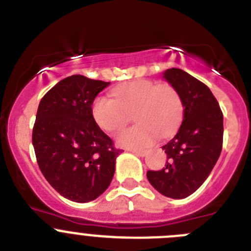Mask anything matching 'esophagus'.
<instances>
[{
	"instance_id": "esophagus-1",
	"label": "esophagus",
	"mask_w": 251,
	"mask_h": 251,
	"mask_svg": "<svg viewBox=\"0 0 251 251\" xmlns=\"http://www.w3.org/2000/svg\"><path fill=\"white\" fill-rule=\"evenodd\" d=\"M129 151L138 155V157H144L147 154V151H143V149H129Z\"/></svg>"
}]
</instances>
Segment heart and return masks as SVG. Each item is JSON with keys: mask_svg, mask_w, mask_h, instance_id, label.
<instances>
[{"mask_svg": "<svg viewBox=\"0 0 251 251\" xmlns=\"http://www.w3.org/2000/svg\"><path fill=\"white\" fill-rule=\"evenodd\" d=\"M110 94L112 98H94L92 116L100 129L116 133L129 123L133 114L138 123L117 137L118 144L127 148H144L153 143L157 134H172L183 117L181 98L171 84L135 79L116 87Z\"/></svg>", "mask_w": 251, "mask_h": 251, "instance_id": "b5f03b06", "label": "heart"}]
</instances>
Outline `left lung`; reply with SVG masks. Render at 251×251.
<instances>
[{
  "label": "left lung",
  "mask_w": 251,
  "mask_h": 251,
  "mask_svg": "<svg viewBox=\"0 0 251 251\" xmlns=\"http://www.w3.org/2000/svg\"><path fill=\"white\" fill-rule=\"evenodd\" d=\"M163 78L178 91L184 117L178 133L162 147L167 153L164 168L148 171L147 178L160 194L183 199L205 181L219 158L223 113L210 89L189 73L171 68Z\"/></svg>",
  "instance_id": "8db88e82"
}]
</instances>
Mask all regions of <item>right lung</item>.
<instances>
[{"label": "right lung", "mask_w": 251, "mask_h": 251, "mask_svg": "<svg viewBox=\"0 0 251 251\" xmlns=\"http://www.w3.org/2000/svg\"><path fill=\"white\" fill-rule=\"evenodd\" d=\"M109 83L71 75L37 109L32 144L38 167L53 189L75 203L94 201L109 187L122 151L92 116L94 98Z\"/></svg>", "instance_id": "right-lung-1"}]
</instances>
